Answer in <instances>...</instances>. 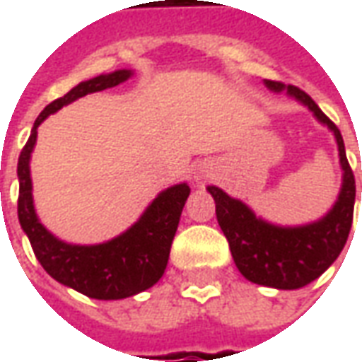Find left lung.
Returning <instances> with one entry per match:
<instances>
[{
  "mask_svg": "<svg viewBox=\"0 0 362 362\" xmlns=\"http://www.w3.org/2000/svg\"><path fill=\"white\" fill-rule=\"evenodd\" d=\"M266 87L273 93L285 90L334 134L343 170L341 189L335 204L322 219L296 227H281L258 217L244 202L230 197L217 186H207V192L215 199L217 221L227 236L238 272L252 283L291 291L318 279L341 254L353 225L355 176L347 163L339 129L320 110L318 104L293 85L285 87L283 83L266 79Z\"/></svg>",
  "mask_w": 362,
  "mask_h": 362,
  "instance_id": "obj_1",
  "label": "left lung"
}]
</instances>
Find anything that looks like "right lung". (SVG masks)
<instances>
[{
  "mask_svg": "<svg viewBox=\"0 0 362 362\" xmlns=\"http://www.w3.org/2000/svg\"><path fill=\"white\" fill-rule=\"evenodd\" d=\"M132 75V69H116L112 74L96 75L48 104L36 118L17 165L19 223L30 240L36 259L58 283L98 300H118L134 296L153 287L163 277L182 209L189 196V186L186 182H180L163 189L141 213V217L112 240L100 244H69L52 235L36 215L30 155L35 151L38 126L50 114L62 110L81 96L116 87L127 81Z\"/></svg>",
  "mask_w": 362,
  "mask_h": 362,
  "instance_id": "obj_1",
  "label": "right lung"
}]
</instances>
